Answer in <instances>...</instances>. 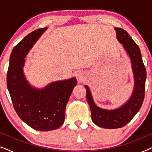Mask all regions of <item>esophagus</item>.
I'll return each instance as SVG.
<instances>
[{"label":"esophagus","mask_w":152,"mask_h":152,"mask_svg":"<svg viewBox=\"0 0 152 152\" xmlns=\"http://www.w3.org/2000/svg\"><path fill=\"white\" fill-rule=\"evenodd\" d=\"M76 77L79 82H83L85 80V75L82 71H77L76 72Z\"/></svg>","instance_id":"34e87169"}]
</instances>
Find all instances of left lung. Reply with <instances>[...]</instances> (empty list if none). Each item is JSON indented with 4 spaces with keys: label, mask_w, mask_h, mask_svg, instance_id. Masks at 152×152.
Here are the masks:
<instances>
[{
    "label": "left lung",
    "mask_w": 152,
    "mask_h": 152,
    "mask_svg": "<svg viewBox=\"0 0 152 152\" xmlns=\"http://www.w3.org/2000/svg\"><path fill=\"white\" fill-rule=\"evenodd\" d=\"M115 30L118 41L123 45L132 63L134 78V87L132 95L121 107L112 110L104 109L95 104L90 88L86 85L84 86L93 122L99 127L110 129L125 126L139 111L144 100L147 77L146 69L138 45L123 29L115 28Z\"/></svg>",
    "instance_id": "obj_1"
}]
</instances>
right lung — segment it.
I'll return each mask as SVG.
<instances>
[{"label":"right lung","instance_id":"obj_1","mask_svg":"<svg viewBox=\"0 0 152 152\" xmlns=\"http://www.w3.org/2000/svg\"><path fill=\"white\" fill-rule=\"evenodd\" d=\"M40 28L25 37L12 50L7 74V86L14 109L23 121L35 130L48 132L64 124L66 107L74 87L75 77L55 81L42 88H35L23 73L25 58L43 33Z\"/></svg>","mask_w":152,"mask_h":152}]
</instances>
